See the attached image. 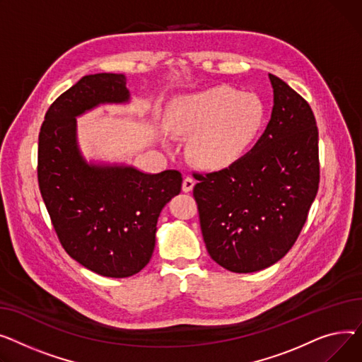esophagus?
I'll return each instance as SVG.
<instances>
[{"instance_id":"1","label":"esophagus","mask_w":362,"mask_h":362,"mask_svg":"<svg viewBox=\"0 0 362 362\" xmlns=\"http://www.w3.org/2000/svg\"><path fill=\"white\" fill-rule=\"evenodd\" d=\"M194 180L191 178V177H185L184 178V181H182V191L184 193H189L191 189H193V187H194Z\"/></svg>"}]
</instances>
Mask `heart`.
I'll list each match as a JSON object with an SVG mask.
<instances>
[{"mask_svg": "<svg viewBox=\"0 0 362 362\" xmlns=\"http://www.w3.org/2000/svg\"><path fill=\"white\" fill-rule=\"evenodd\" d=\"M264 121V106L251 93L214 88L178 99L169 111L173 133L189 136V159L204 168H223L244 155Z\"/></svg>", "mask_w": 362, "mask_h": 362, "instance_id": "1", "label": "heart"}]
</instances>
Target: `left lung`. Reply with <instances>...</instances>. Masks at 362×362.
I'll return each mask as SVG.
<instances>
[{
    "mask_svg": "<svg viewBox=\"0 0 362 362\" xmlns=\"http://www.w3.org/2000/svg\"><path fill=\"white\" fill-rule=\"evenodd\" d=\"M273 110L251 151L216 173L194 174L210 257L235 273L279 262L298 238L320 181L318 130L308 102L273 74Z\"/></svg>",
    "mask_w": 362,
    "mask_h": 362,
    "instance_id": "left-lung-1",
    "label": "left lung"
}]
</instances>
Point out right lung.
I'll list each match as a JSON object with an SVG mask.
<instances>
[{
	"instance_id": "obj_1",
	"label": "right lung",
	"mask_w": 362,
	"mask_h": 362,
	"mask_svg": "<svg viewBox=\"0 0 362 362\" xmlns=\"http://www.w3.org/2000/svg\"><path fill=\"white\" fill-rule=\"evenodd\" d=\"M129 100L124 74L84 76L49 106L39 133V189L58 240L71 259L106 278H129L151 262L158 218L182 184L173 169L146 174L83 158L76 117Z\"/></svg>"
}]
</instances>
